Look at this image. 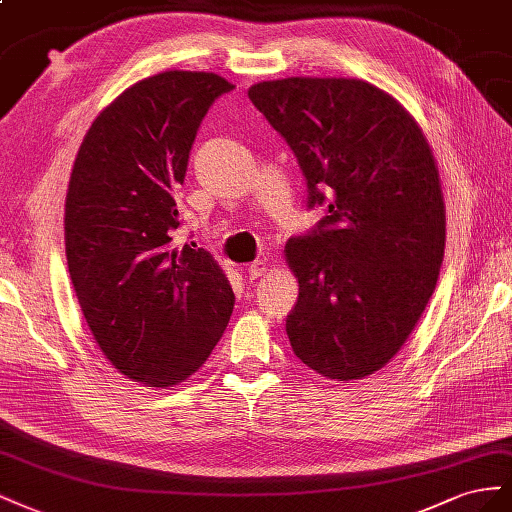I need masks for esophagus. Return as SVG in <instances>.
<instances>
[{
    "instance_id": "1",
    "label": "esophagus",
    "mask_w": 512,
    "mask_h": 512,
    "mask_svg": "<svg viewBox=\"0 0 512 512\" xmlns=\"http://www.w3.org/2000/svg\"><path fill=\"white\" fill-rule=\"evenodd\" d=\"M268 268H266V261L264 259H257V261H253L251 266L246 268V274H248V279L251 281H255V279H259L261 274H264Z\"/></svg>"
}]
</instances>
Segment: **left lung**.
Here are the masks:
<instances>
[{
	"mask_svg": "<svg viewBox=\"0 0 512 512\" xmlns=\"http://www.w3.org/2000/svg\"><path fill=\"white\" fill-rule=\"evenodd\" d=\"M294 152L306 208L326 216L285 244L298 279L294 354L328 379H362L410 337L444 259L440 173L420 126L360 79L291 77L248 90Z\"/></svg>",
	"mask_w": 512,
	"mask_h": 512,
	"instance_id": "obj_1",
	"label": "left lung"
}]
</instances>
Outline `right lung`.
<instances>
[{
    "label": "right lung",
    "instance_id": "1",
    "mask_svg": "<svg viewBox=\"0 0 512 512\" xmlns=\"http://www.w3.org/2000/svg\"><path fill=\"white\" fill-rule=\"evenodd\" d=\"M233 85L214 72L148 77L94 120L66 195V259L98 347L115 369L167 388L193 375L223 337L233 291L212 255L173 246V195L201 120Z\"/></svg>",
    "mask_w": 512,
    "mask_h": 512
}]
</instances>
